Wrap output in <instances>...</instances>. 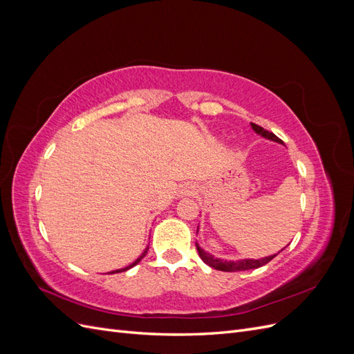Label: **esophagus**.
<instances>
[{
    "label": "esophagus",
    "mask_w": 354,
    "mask_h": 354,
    "mask_svg": "<svg viewBox=\"0 0 354 354\" xmlns=\"http://www.w3.org/2000/svg\"><path fill=\"white\" fill-rule=\"evenodd\" d=\"M195 194V187L192 185H183L180 187V196H190Z\"/></svg>",
    "instance_id": "obj_1"
}]
</instances>
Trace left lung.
Listing matches in <instances>:
<instances>
[{
    "label": "left lung",
    "mask_w": 354,
    "mask_h": 354,
    "mask_svg": "<svg viewBox=\"0 0 354 354\" xmlns=\"http://www.w3.org/2000/svg\"><path fill=\"white\" fill-rule=\"evenodd\" d=\"M251 128H252V130H254L257 134H259V136H261V137L267 138V140H272V142L281 143V145L283 143L279 137L274 136L273 133H269L267 130H264V128H263V127H260V125H257V124H252V122H251ZM198 230H199V226H198ZM196 250H198V254H199V257H201L203 263L208 264L209 267H212V269L221 270V272H241V270L259 269V267H261V266L267 264V263H269L270 260H273L274 257L277 255V254H273V255H269V257H264V259H260V260L243 259V260L232 261V260L217 259V257H214V255H211L209 252L203 251V250L201 248V246H199V243H198V242H196Z\"/></svg>",
    "instance_id": "obj_1"
}]
</instances>
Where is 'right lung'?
<instances>
[{"label": "right lung", "mask_w": 354, "mask_h": 354, "mask_svg": "<svg viewBox=\"0 0 354 354\" xmlns=\"http://www.w3.org/2000/svg\"><path fill=\"white\" fill-rule=\"evenodd\" d=\"M147 250H149V246H146V250L142 252V255L140 257H138V259L136 260V261H133L131 264H128L127 267H124V269H118V270H112L111 273H121V272H125V270H128V269H131V267H134L136 264H138V263H140L142 261V259H143V257L147 254Z\"/></svg>", "instance_id": "obj_1"}]
</instances>
